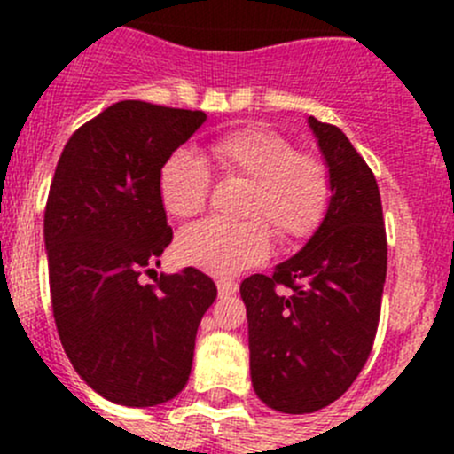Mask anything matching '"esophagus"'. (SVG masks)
Instances as JSON below:
<instances>
[{
	"label": "esophagus",
	"instance_id": "obj_1",
	"mask_svg": "<svg viewBox=\"0 0 454 454\" xmlns=\"http://www.w3.org/2000/svg\"><path fill=\"white\" fill-rule=\"evenodd\" d=\"M239 290V286H237L235 281H231V278H222V281H217V292H219V296H231V294H235V292Z\"/></svg>",
	"mask_w": 454,
	"mask_h": 454
}]
</instances>
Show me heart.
I'll return each mask as SVG.
<instances>
[{
  "mask_svg": "<svg viewBox=\"0 0 454 454\" xmlns=\"http://www.w3.org/2000/svg\"><path fill=\"white\" fill-rule=\"evenodd\" d=\"M210 158L226 180L246 184L239 215L246 222L201 219L182 228L176 253L186 265L215 277H232L261 263L283 241L312 235L332 201V177L323 160L296 153L281 134L259 127L237 129L210 142ZM158 193L173 217H191L206 206L210 171L193 151L177 149L164 160Z\"/></svg>",
  "mask_w": 454,
  "mask_h": 454,
  "instance_id": "1",
  "label": "heart"
}]
</instances>
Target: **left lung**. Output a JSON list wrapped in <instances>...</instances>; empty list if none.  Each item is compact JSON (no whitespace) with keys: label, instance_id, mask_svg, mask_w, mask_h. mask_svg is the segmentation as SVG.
<instances>
[{"label":"left lung","instance_id":"1","mask_svg":"<svg viewBox=\"0 0 454 454\" xmlns=\"http://www.w3.org/2000/svg\"><path fill=\"white\" fill-rule=\"evenodd\" d=\"M332 177V201L308 244L270 277L244 278L250 378L263 404L303 415L325 409L367 363L387 278L378 182L338 127L308 118ZM278 285L290 295H278Z\"/></svg>","mask_w":454,"mask_h":454}]
</instances>
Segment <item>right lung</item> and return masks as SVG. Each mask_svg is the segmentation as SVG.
I'll return each mask as SVG.
<instances>
[{
	"label": "right lung",
	"mask_w": 454,
	"mask_h": 454,
	"mask_svg": "<svg viewBox=\"0 0 454 454\" xmlns=\"http://www.w3.org/2000/svg\"><path fill=\"white\" fill-rule=\"evenodd\" d=\"M204 121L114 103L72 134L50 184L43 239L59 338L87 387L116 404H162L186 387L200 320L217 299L195 268L138 281L173 239L160 168Z\"/></svg>",
	"instance_id": "obj_1"
}]
</instances>
